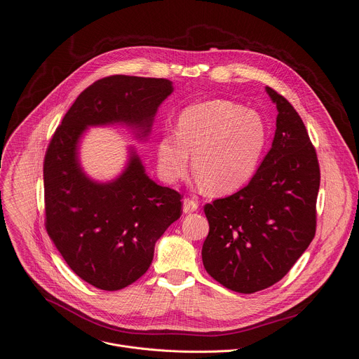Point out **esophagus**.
I'll use <instances>...</instances> for the list:
<instances>
[{"label":"esophagus","instance_id":"1","mask_svg":"<svg viewBox=\"0 0 359 359\" xmlns=\"http://www.w3.org/2000/svg\"><path fill=\"white\" fill-rule=\"evenodd\" d=\"M199 208V203L198 201L194 199H184L183 201V213H193L196 212Z\"/></svg>","mask_w":359,"mask_h":359}]
</instances>
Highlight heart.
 Wrapping results in <instances>:
<instances>
[{
  "instance_id": "heart-1",
  "label": "heart",
  "mask_w": 359,
  "mask_h": 359,
  "mask_svg": "<svg viewBox=\"0 0 359 359\" xmlns=\"http://www.w3.org/2000/svg\"><path fill=\"white\" fill-rule=\"evenodd\" d=\"M266 142L259 113L227 100L203 102L182 111L176 135L158 140L157 170L163 180L175 183L186 176L191 154L198 183L210 193L226 194L252 179Z\"/></svg>"
}]
</instances>
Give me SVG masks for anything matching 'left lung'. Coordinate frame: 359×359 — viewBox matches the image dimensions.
<instances>
[{
  "label": "left lung",
  "instance_id": "1",
  "mask_svg": "<svg viewBox=\"0 0 359 359\" xmlns=\"http://www.w3.org/2000/svg\"><path fill=\"white\" fill-rule=\"evenodd\" d=\"M276 104L272 147L250 182L205 206L206 272L224 287L253 293L279 282L315 236L320 172L306 127L271 87Z\"/></svg>",
  "mask_w": 359,
  "mask_h": 359
}]
</instances>
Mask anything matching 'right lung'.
<instances>
[{
    "mask_svg": "<svg viewBox=\"0 0 359 359\" xmlns=\"http://www.w3.org/2000/svg\"><path fill=\"white\" fill-rule=\"evenodd\" d=\"M173 93L166 79L110 76L87 87L57 127L44 158L46 227L72 271L118 290L150 268L154 245L182 215L180 194L151 180L133 146L123 172L91 179L80 161L90 127L126 126L147 140L154 116Z\"/></svg>",
    "mask_w": 359,
    "mask_h": 359,
    "instance_id": "1",
    "label": "right lung"
}]
</instances>
